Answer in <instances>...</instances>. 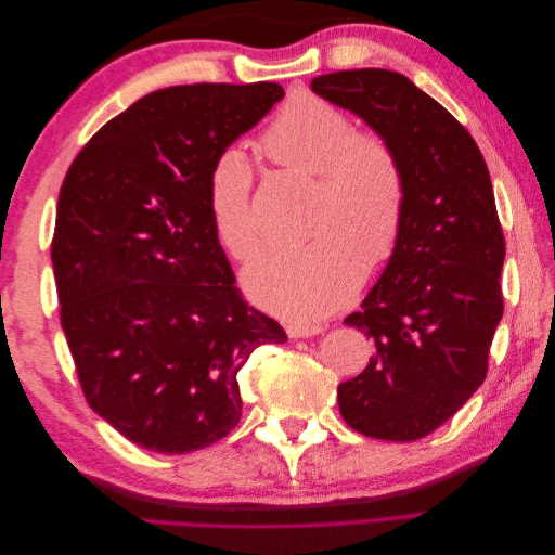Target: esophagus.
<instances>
[{"label": "esophagus", "instance_id": "34e87169", "mask_svg": "<svg viewBox=\"0 0 555 555\" xmlns=\"http://www.w3.org/2000/svg\"><path fill=\"white\" fill-rule=\"evenodd\" d=\"M324 331V326L319 324H289L287 333L289 338H312V335H319Z\"/></svg>", "mask_w": 555, "mask_h": 555}]
</instances>
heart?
<instances>
[{
	"label": "heart",
	"instance_id": "obj_1",
	"mask_svg": "<svg viewBox=\"0 0 555 555\" xmlns=\"http://www.w3.org/2000/svg\"><path fill=\"white\" fill-rule=\"evenodd\" d=\"M266 155L317 176L319 229L308 243L271 247L243 271L245 294L292 322H317L345 306L365 275L391 257L405 217L408 184L396 147L379 133L351 131V120L326 99L296 92L263 137ZM251 164L241 147L222 150L208 176V212L231 257L259 247L249 204Z\"/></svg>",
	"mask_w": 555,
	"mask_h": 555
}]
</instances>
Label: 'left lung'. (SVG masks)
Here are the masks:
<instances>
[{"label": "left lung", "mask_w": 555, "mask_h": 555, "mask_svg": "<svg viewBox=\"0 0 555 555\" xmlns=\"http://www.w3.org/2000/svg\"><path fill=\"white\" fill-rule=\"evenodd\" d=\"M310 90L389 141L405 169L400 236L361 310L365 371L338 386L345 422L367 438L412 442L473 396L502 319L505 238L475 139L414 82L386 69L317 76Z\"/></svg>", "instance_id": "left-lung-1"}]
</instances>
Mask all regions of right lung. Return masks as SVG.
Instances as JSON below:
<instances>
[{
	"label": "right lung",
	"instance_id": "1",
	"mask_svg": "<svg viewBox=\"0 0 555 555\" xmlns=\"http://www.w3.org/2000/svg\"><path fill=\"white\" fill-rule=\"evenodd\" d=\"M284 96L278 82L150 92L80 150L57 198L50 259L62 328L90 408L157 453L238 424V371L287 343L249 308L208 212L217 155Z\"/></svg>",
	"mask_w": 555,
	"mask_h": 555
}]
</instances>
